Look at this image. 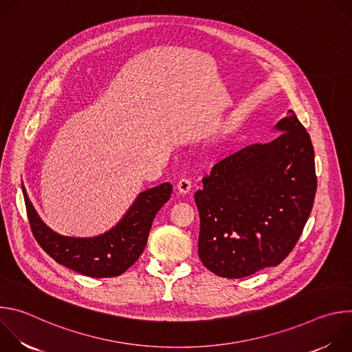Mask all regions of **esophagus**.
<instances>
[{"mask_svg":"<svg viewBox=\"0 0 352 352\" xmlns=\"http://www.w3.org/2000/svg\"><path fill=\"white\" fill-rule=\"evenodd\" d=\"M190 188H192V181L189 178H182L177 184V189L179 193H188L190 190Z\"/></svg>","mask_w":352,"mask_h":352,"instance_id":"1","label":"esophagus"}]
</instances>
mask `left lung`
<instances>
[{"label":"left lung","mask_w":352,"mask_h":352,"mask_svg":"<svg viewBox=\"0 0 352 352\" xmlns=\"http://www.w3.org/2000/svg\"><path fill=\"white\" fill-rule=\"evenodd\" d=\"M274 128L283 133L217 163L195 193L199 258L220 277L280 265L312 212L318 181L311 136L292 110Z\"/></svg>","instance_id":"8db88e82"}]
</instances>
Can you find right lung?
Here are the masks:
<instances>
[{
    "instance_id": "1",
    "label": "right lung",
    "mask_w": 352,
    "mask_h": 352,
    "mask_svg": "<svg viewBox=\"0 0 352 352\" xmlns=\"http://www.w3.org/2000/svg\"><path fill=\"white\" fill-rule=\"evenodd\" d=\"M22 190L32 232L45 252L74 272L106 278L121 276L139 259L157 212L171 196L173 185L164 182L140 192L116 227L93 238L64 236L47 227L34 210L23 185Z\"/></svg>"
}]
</instances>
